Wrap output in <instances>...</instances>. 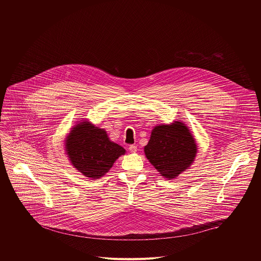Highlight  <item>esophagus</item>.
I'll use <instances>...</instances> for the list:
<instances>
[{
	"mask_svg": "<svg viewBox=\"0 0 261 261\" xmlns=\"http://www.w3.org/2000/svg\"><path fill=\"white\" fill-rule=\"evenodd\" d=\"M128 149H129V151H130V152H136L138 149H137V146H136V145H130Z\"/></svg>",
	"mask_w": 261,
	"mask_h": 261,
	"instance_id": "esophagus-1",
	"label": "esophagus"
}]
</instances>
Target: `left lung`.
Here are the masks:
<instances>
[{
	"label": "left lung",
	"mask_w": 261,
	"mask_h": 261,
	"mask_svg": "<svg viewBox=\"0 0 261 261\" xmlns=\"http://www.w3.org/2000/svg\"><path fill=\"white\" fill-rule=\"evenodd\" d=\"M197 145L183 122L155 126L145 153L160 174L169 180L176 178L193 163Z\"/></svg>",
	"instance_id": "left-lung-1"
}]
</instances>
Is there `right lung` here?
I'll return each instance as SVG.
<instances>
[{
	"label": "right lung",
	"mask_w": 261,
	"mask_h": 261,
	"mask_svg": "<svg viewBox=\"0 0 261 261\" xmlns=\"http://www.w3.org/2000/svg\"><path fill=\"white\" fill-rule=\"evenodd\" d=\"M66 151L75 168L84 176L98 179L106 175L115 160L125 152L112 143L107 132L87 121L80 122L66 140Z\"/></svg>",
	"instance_id": "right-lung-1"
}]
</instances>
